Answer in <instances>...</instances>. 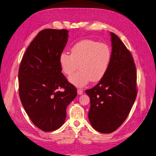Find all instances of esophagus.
<instances>
[{"label": "esophagus", "instance_id": "obj_1", "mask_svg": "<svg viewBox=\"0 0 156 156\" xmlns=\"http://www.w3.org/2000/svg\"><path fill=\"white\" fill-rule=\"evenodd\" d=\"M77 94H79V95H81V94H83V90L81 89H78L77 90Z\"/></svg>", "mask_w": 156, "mask_h": 156}]
</instances>
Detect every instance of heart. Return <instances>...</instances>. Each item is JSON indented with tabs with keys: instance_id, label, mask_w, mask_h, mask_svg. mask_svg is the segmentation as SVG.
<instances>
[{
	"instance_id": "1",
	"label": "heart",
	"mask_w": 156,
	"mask_h": 156,
	"mask_svg": "<svg viewBox=\"0 0 156 156\" xmlns=\"http://www.w3.org/2000/svg\"><path fill=\"white\" fill-rule=\"evenodd\" d=\"M111 58L110 47L105 43L92 40H83L71 49V55L62 53L58 62L62 72L71 75L78 68L80 71L68 78L70 83L83 87L92 81L98 82L104 77Z\"/></svg>"
}]
</instances>
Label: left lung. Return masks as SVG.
<instances>
[{"label":"left lung","instance_id":"left-lung-1","mask_svg":"<svg viewBox=\"0 0 156 156\" xmlns=\"http://www.w3.org/2000/svg\"><path fill=\"white\" fill-rule=\"evenodd\" d=\"M109 66L96 85L86 90L90 100L88 119L94 129L110 133L124 123L136 99V75L134 60L123 42L111 32Z\"/></svg>","mask_w":156,"mask_h":156}]
</instances>
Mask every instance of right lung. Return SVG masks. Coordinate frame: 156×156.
<instances>
[{
	"label": "right lung",
	"instance_id": "right-lung-1",
	"mask_svg": "<svg viewBox=\"0 0 156 156\" xmlns=\"http://www.w3.org/2000/svg\"><path fill=\"white\" fill-rule=\"evenodd\" d=\"M68 32L66 29L40 31L28 47L19 69L22 105L32 123L45 132L64 124L66 108L77 96L76 88L61 72L58 62Z\"/></svg>",
	"mask_w": 156,
	"mask_h": 156
}]
</instances>
